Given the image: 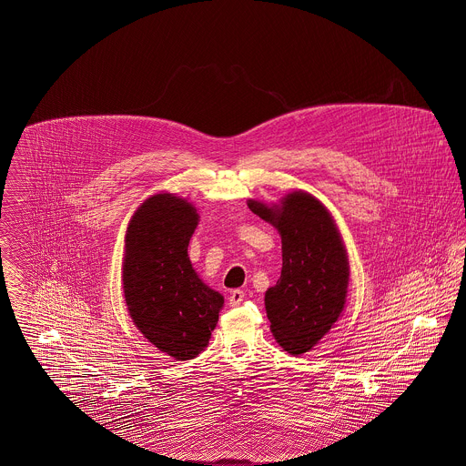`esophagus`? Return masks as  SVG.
I'll list each match as a JSON object with an SVG mask.
<instances>
[{
	"mask_svg": "<svg viewBox=\"0 0 466 466\" xmlns=\"http://www.w3.org/2000/svg\"><path fill=\"white\" fill-rule=\"evenodd\" d=\"M243 300V289H234V291H230V297H228V302H230V306H239Z\"/></svg>",
	"mask_w": 466,
	"mask_h": 466,
	"instance_id": "1",
	"label": "esophagus"
}]
</instances>
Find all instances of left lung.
<instances>
[{
	"mask_svg": "<svg viewBox=\"0 0 466 466\" xmlns=\"http://www.w3.org/2000/svg\"><path fill=\"white\" fill-rule=\"evenodd\" d=\"M248 208L281 236V278L264 299L270 332L289 355H304L346 308L350 258L340 230L327 206L304 190L276 204L249 199Z\"/></svg>",
	"mask_w": 466,
	"mask_h": 466,
	"instance_id": "8db88e82",
	"label": "left lung"
}]
</instances>
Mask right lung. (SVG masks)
I'll list each match as a JSON object with an SVG mask.
<instances>
[{
	"label": "right lung",
	"mask_w": 466,
	"mask_h": 466,
	"mask_svg": "<svg viewBox=\"0 0 466 466\" xmlns=\"http://www.w3.org/2000/svg\"><path fill=\"white\" fill-rule=\"evenodd\" d=\"M199 223L192 202L177 194L150 196L126 230L122 289L136 329L158 351L192 360L209 344L223 295L209 289L188 258Z\"/></svg>",
	"instance_id": "1"
}]
</instances>
